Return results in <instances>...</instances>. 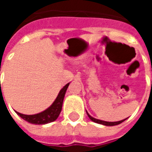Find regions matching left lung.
<instances>
[{"label":"left lung","instance_id":"1","mask_svg":"<svg viewBox=\"0 0 152 152\" xmlns=\"http://www.w3.org/2000/svg\"><path fill=\"white\" fill-rule=\"evenodd\" d=\"M87 115H88V116L89 118L94 122H95V123H98V124H103V125H106V126H114V125H117V124H120L121 123H122L123 121H124L126 119H124V120H122V121H115V122H108V121H101V120H98V119H95V118L92 117L88 113V112H86Z\"/></svg>","mask_w":152,"mask_h":152}]
</instances>
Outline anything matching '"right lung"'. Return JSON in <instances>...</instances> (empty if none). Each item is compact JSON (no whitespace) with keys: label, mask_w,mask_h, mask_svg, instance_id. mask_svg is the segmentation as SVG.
<instances>
[{"label":"right lung","mask_w":152,"mask_h":152,"mask_svg":"<svg viewBox=\"0 0 152 152\" xmlns=\"http://www.w3.org/2000/svg\"><path fill=\"white\" fill-rule=\"evenodd\" d=\"M69 84L70 83H67L66 86L60 90L57 96L56 99L52 103V105L42 112L35 115H24L18 112H16V113L22 119H23L24 121H28L31 124H45L56 121L57 118L58 117L60 112L62 111V106H63L64 96H65V94H66V91Z\"/></svg>","instance_id":"add662e5"}]
</instances>
